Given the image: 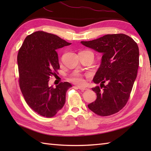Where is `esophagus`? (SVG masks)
Here are the masks:
<instances>
[{
    "instance_id": "34e87169",
    "label": "esophagus",
    "mask_w": 151,
    "mask_h": 151,
    "mask_svg": "<svg viewBox=\"0 0 151 151\" xmlns=\"http://www.w3.org/2000/svg\"><path fill=\"white\" fill-rule=\"evenodd\" d=\"M77 88L78 89H81V91H84V90H87V88H84V87H82V86H77Z\"/></svg>"
}]
</instances>
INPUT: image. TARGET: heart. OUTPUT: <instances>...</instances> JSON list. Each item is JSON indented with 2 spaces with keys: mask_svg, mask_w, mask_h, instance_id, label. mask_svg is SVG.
<instances>
[{
  "mask_svg": "<svg viewBox=\"0 0 151 151\" xmlns=\"http://www.w3.org/2000/svg\"><path fill=\"white\" fill-rule=\"evenodd\" d=\"M69 80L71 82L75 83V84H83L84 83V80L83 78V76L78 73H75L70 75Z\"/></svg>",
  "mask_w": 151,
  "mask_h": 151,
  "instance_id": "heart-1",
  "label": "heart"
}]
</instances>
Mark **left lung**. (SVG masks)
I'll use <instances>...</instances> for the list:
<instances>
[{
  "instance_id": "left-lung-1",
  "label": "left lung",
  "mask_w": 151,
  "mask_h": 151,
  "mask_svg": "<svg viewBox=\"0 0 151 151\" xmlns=\"http://www.w3.org/2000/svg\"><path fill=\"white\" fill-rule=\"evenodd\" d=\"M83 45L102 54L100 67L93 78L101 84L92 90L97 99L89 104L90 110L101 116L117 113L129 100L139 67V48L132 38L123 34H107L81 41ZM105 82L107 85L104 86Z\"/></svg>"
}]
</instances>
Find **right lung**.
<instances>
[{"instance_id": "obj_1", "label": "right lung", "mask_w": 151, "mask_h": 151, "mask_svg": "<svg viewBox=\"0 0 151 151\" xmlns=\"http://www.w3.org/2000/svg\"><path fill=\"white\" fill-rule=\"evenodd\" d=\"M71 43L54 34L37 31L28 36L19 50V86L28 105L42 116L51 117L63 108L67 89L65 82L53 88L50 76L60 69L56 50Z\"/></svg>"}]
</instances>
